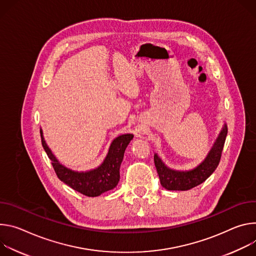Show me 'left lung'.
Segmentation results:
<instances>
[{
	"mask_svg": "<svg viewBox=\"0 0 256 256\" xmlns=\"http://www.w3.org/2000/svg\"><path fill=\"white\" fill-rule=\"evenodd\" d=\"M226 133H228V127L224 123L206 158L195 168L186 171L168 166L156 152L154 156V164L162 186L166 190L185 191L204 182L214 172L220 162Z\"/></svg>",
	"mask_w": 256,
	"mask_h": 256,
	"instance_id": "1",
	"label": "left lung"
}]
</instances>
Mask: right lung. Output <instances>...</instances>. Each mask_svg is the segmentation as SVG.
<instances>
[{
  "label": "right lung",
  "instance_id": "1",
  "mask_svg": "<svg viewBox=\"0 0 256 256\" xmlns=\"http://www.w3.org/2000/svg\"><path fill=\"white\" fill-rule=\"evenodd\" d=\"M40 137L42 148L50 160L58 178L81 194L96 197L106 191L114 189L118 185L120 180V166L124 158V152L134 135L127 133L116 137L112 141L102 162L98 166L88 170V171H74V170L62 164L46 144L42 128Z\"/></svg>",
  "mask_w": 256,
  "mask_h": 256
}]
</instances>
